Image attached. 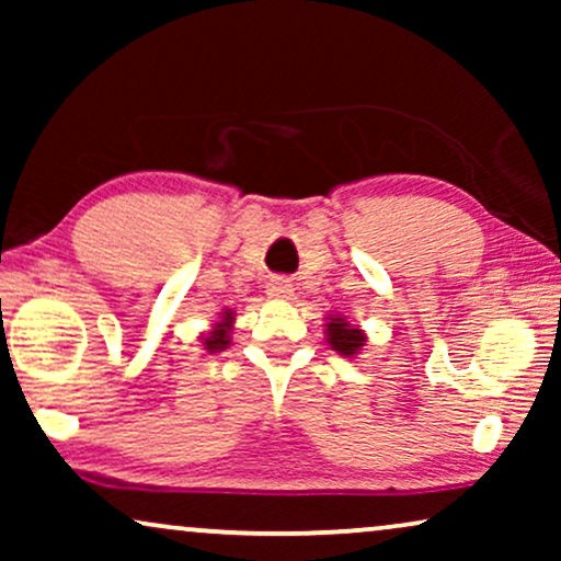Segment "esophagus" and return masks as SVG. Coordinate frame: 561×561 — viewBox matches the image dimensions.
I'll return each instance as SVG.
<instances>
[{
    "label": "esophagus",
    "instance_id": "esophagus-1",
    "mask_svg": "<svg viewBox=\"0 0 561 561\" xmlns=\"http://www.w3.org/2000/svg\"><path fill=\"white\" fill-rule=\"evenodd\" d=\"M267 296L271 298H290L294 296V286L286 278H273L267 283Z\"/></svg>",
    "mask_w": 561,
    "mask_h": 561
}]
</instances>
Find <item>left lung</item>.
<instances>
[{"label": "left lung", "mask_w": 561, "mask_h": 561, "mask_svg": "<svg viewBox=\"0 0 561 561\" xmlns=\"http://www.w3.org/2000/svg\"><path fill=\"white\" fill-rule=\"evenodd\" d=\"M327 342L329 347L334 352H340L342 357H357L359 350L365 347L367 336L363 329H357L355 324H350L347 319L342 317H329V324H327Z\"/></svg>", "instance_id": "left-lung-1"}]
</instances>
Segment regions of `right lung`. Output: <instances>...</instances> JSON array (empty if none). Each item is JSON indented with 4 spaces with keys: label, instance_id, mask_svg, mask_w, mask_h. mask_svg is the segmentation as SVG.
I'll use <instances>...</instances> for the list:
<instances>
[{
    "label": "right lung",
    "instance_id": "right-lung-1",
    "mask_svg": "<svg viewBox=\"0 0 561 561\" xmlns=\"http://www.w3.org/2000/svg\"><path fill=\"white\" fill-rule=\"evenodd\" d=\"M232 324H234V311L232 309H225L221 311V319L217 321V324L211 327L209 334L202 336V344L206 352H221L229 347V332H232Z\"/></svg>",
    "mask_w": 561,
    "mask_h": 561
}]
</instances>
